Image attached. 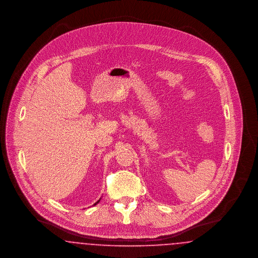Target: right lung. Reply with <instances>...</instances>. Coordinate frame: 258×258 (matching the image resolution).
<instances>
[{"instance_id": "add662e5", "label": "right lung", "mask_w": 258, "mask_h": 258, "mask_svg": "<svg viewBox=\"0 0 258 258\" xmlns=\"http://www.w3.org/2000/svg\"><path fill=\"white\" fill-rule=\"evenodd\" d=\"M99 200H100V199H99ZM99 200H98V202H96V203H95V204H94V205H97V204H98V202H99Z\"/></svg>"}]
</instances>
